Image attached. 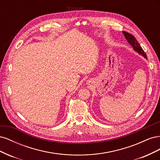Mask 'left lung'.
<instances>
[{
    "instance_id": "left-lung-1",
    "label": "left lung",
    "mask_w": 160,
    "mask_h": 160,
    "mask_svg": "<svg viewBox=\"0 0 160 160\" xmlns=\"http://www.w3.org/2000/svg\"><path fill=\"white\" fill-rule=\"evenodd\" d=\"M123 35L125 37V38H126L128 42L129 43V45L132 47V48L133 49V50L137 52L138 53H139V55H142L144 58H146V59H147V56L146 55V53H145V52L143 51V49L141 47V46L139 45V44L138 43V42L137 41V40L135 39V38L134 37V36H133L132 35H131V34L127 32H125V31H123Z\"/></svg>"
}]
</instances>
